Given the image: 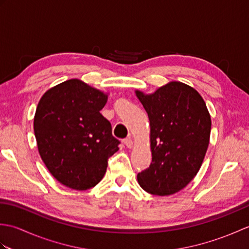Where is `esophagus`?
Listing matches in <instances>:
<instances>
[{
	"mask_svg": "<svg viewBox=\"0 0 249 249\" xmlns=\"http://www.w3.org/2000/svg\"><path fill=\"white\" fill-rule=\"evenodd\" d=\"M124 144L130 149V147H133V145H134L133 140H131V138H126V139H124Z\"/></svg>",
	"mask_w": 249,
	"mask_h": 249,
	"instance_id": "esophagus-1",
	"label": "esophagus"
}]
</instances>
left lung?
Returning <instances> with one entry per match:
<instances>
[{"label": "left lung", "instance_id": "left-lung-1", "mask_svg": "<svg viewBox=\"0 0 249 249\" xmlns=\"http://www.w3.org/2000/svg\"><path fill=\"white\" fill-rule=\"evenodd\" d=\"M137 97L149 115L152 162L138 173L145 192L173 195L198 173L208 150L211 116L203 98L187 84L173 81Z\"/></svg>", "mask_w": 249, "mask_h": 249}]
</instances>
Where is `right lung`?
Wrapping results in <instances>:
<instances>
[{"label":"right lung","mask_w":249,"mask_h":249,"mask_svg":"<svg viewBox=\"0 0 249 249\" xmlns=\"http://www.w3.org/2000/svg\"><path fill=\"white\" fill-rule=\"evenodd\" d=\"M107 99L103 92L71 79L47 91L37 106L34 133L40 157L67 187H94L119 151L121 142L100 113Z\"/></svg>","instance_id":"add662e5"}]
</instances>
